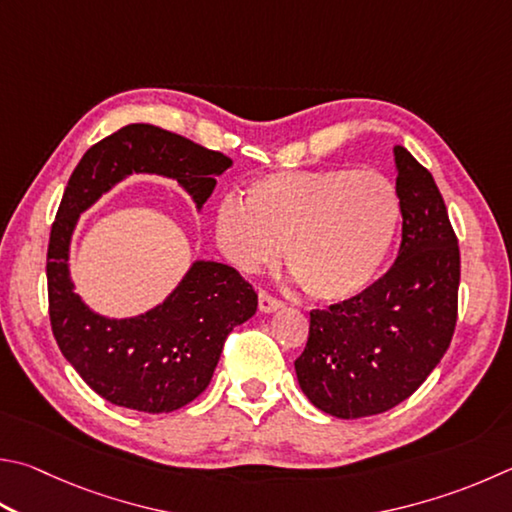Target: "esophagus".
<instances>
[{"mask_svg": "<svg viewBox=\"0 0 512 512\" xmlns=\"http://www.w3.org/2000/svg\"><path fill=\"white\" fill-rule=\"evenodd\" d=\"M282 306H284V302L280 300V297H275L268 291H259V309H262L264 313L277 311V309H282Z\"/></svg>", "mask_w": 512, "mask_h": 512, "instance_id": "esophagus-1", "label": "esophagus"}]
</instances>
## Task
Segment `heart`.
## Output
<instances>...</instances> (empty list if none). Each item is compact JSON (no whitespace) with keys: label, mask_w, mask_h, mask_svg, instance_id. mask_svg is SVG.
Segmentation results:
<instances>
[{"label":"heart","mask_w":512,"mask_h":512,"mask_svg":"<svg viewBox=\"0 0 512 512\" xmlns=\"http://www.w3.org/2000/svg\"><path fill=\"white\" fill-rule=\"evenodd\" d=\"M403 226L396 183L376 170L324 167L259 176L246 201L226 197L215 215V237L246 273L286 268L320 302H345L378 280Z\"/></svg>","instance_id":"b5f03b06"}]
</instances>
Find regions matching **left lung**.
<instances>
[{"label":"left lung","mask_w":512,"mask_h":512,"mask_svg":"<svg viewBox=\"0 0 512 512\" xmlns=\"http://www.w3.org/2000/svg\"><path fill=\"white\" fill-rule=\"evenodd\" d=\"M403 239L392 268L367 291L313 309L295 360L302 392L318 410L362 418L410 398L448 351L459 313L461 253L432 174L394 147Z\"/></svg>","instance_id":"left-lung-1"}]
</instances>
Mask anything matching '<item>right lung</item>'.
<instances>
[{
    "instance_id": "add662e5",
    "label": "right lung",
    "mask_w": 512,
    "mask_h": 512,
    "mask_svg": "<svg viewBox=\"0 0 512 512\" xmlns=\"http://www.w3.org/2000/svg\"><path fill=\"white\" fill-rule=\"evenodd\" d=\"M232 161L167 129L134 123L91 145L64 188L46 250L55 342L105 401L147 414L174 412L208 387L237 324L253 318L257 293L232 266L197 262L154 311L107 320L89 311L69 280V239L78 215L132 172L172 176L197 208Z\"/></svg>"
}]
</instances>
